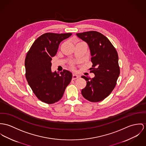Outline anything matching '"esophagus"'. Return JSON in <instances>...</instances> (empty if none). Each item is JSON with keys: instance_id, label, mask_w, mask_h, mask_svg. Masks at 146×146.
<instances>
[{"instance_id": "obj_1", "label": "esophagus", "mask_w": 146, "mask_h": 146, "mask_svg": "<svg viewBox=\"0 0 146 146\" xmlns=\"http://www.w3.org/2000/svg\"><path fill=\"white\" fill-rule=\"evenodd\" d=\"M79 77V76L78 75H77V74H73V77H72V79H73V80H74V79H76L78 78Z\"/></svg>"}]
</instances>
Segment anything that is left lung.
<instances>
[{
	"mask_svg": "<svg viewBox=\"0 0 146 146\" xmlns=\"http://www.w3.org/2000/svg\"><path fill=\"white\" fill-rule=\"evenodd\" d=\"M76 35L89 46L93 63L90 72L95 75L92 78L82 76L87 81L82 94L90 102H100L111 94L116 85L120 73L118 53L110 40L101 33L90 31Z\"/></svg>",
	"mask_w": 146,
	"mask_h": 146,
	"instance_id": "8db88e82",
	"label": "left lung"
}]
</instances>
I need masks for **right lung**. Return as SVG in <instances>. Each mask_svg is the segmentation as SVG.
<instances>
[{
	"label": "right lung",
	"instance_id": "add662e5",
	"mask_svg": "<svg viewBox=\"0 0 146 146\" xmlns=\"http://www.w3.org/2000/svg\"><path fill=\"white\" fill-rule=\"evenodd\" d=\"M72 34H43L34 41L26 56L27 80L36 97L45 103L59 101L72 78L67 70L60 73L51 70L52 58L56 56L60 43Z\"/></svg>",
	"mask_w": 146,
	"mask_h": 146
}]
</instances>
